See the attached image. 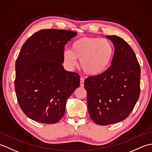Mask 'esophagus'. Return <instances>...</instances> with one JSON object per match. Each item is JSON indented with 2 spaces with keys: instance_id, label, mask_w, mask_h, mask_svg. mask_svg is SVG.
I'll list each match as a JSON object with an SVG mask.
<instances>
[{
  "instance_id": "esophagus-1",
  "label": "esophagus",
  "mask_w": 152,
  "mask_h": 152,
  "mask_svg": "<svg viewBox=\"0 0 152 152\" xmlns=\"http://www.w3.org/2000/svg\"><path fill=\"white\" fill-rule=\"evenodd\" d=\"M84 86V80H83V78H80V86L83 87Z\"/></svg>"
}]
</instances>
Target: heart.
<instances>
[{"label": "heart", "mask_w": 152, "mask_h": 152, "mask_svg": "<svg viewBox=\"0 0 152 152\" xmlns=\"http://www.w3.org/2000/svg\"><path fill=\"white\" fill-rule=\"evenodd\" d=\"M114 49L110 41L95 37H82L72 45V50L63 52L64 64L72 69L80 61L83 72L88 75L96 76L104 72L112 61Z\"/></svg>", "instance_id": "heart-1"}]
</instances>
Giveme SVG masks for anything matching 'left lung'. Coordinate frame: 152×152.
Masks as SVG:
<instances>
[{
    "label": "left lung",
    "instance_id": "left-lung-1",
    "mask_svg": "<svg viewBox=\"0 0 152 152\" xmlns=\"http://www.w3.org/2000/svg\"><path fill=\"white\" fill-rule=\"evenodd\" d=\"M114 46L112 65L84 82L90 117L96 124L108 125L127 118L139 98L140 66L136 55L121 38L106 36Z\"/></svg>",
    "mask_w": 152,
    "mask_h": 152
}]
</instances>
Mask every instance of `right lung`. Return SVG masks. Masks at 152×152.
<instances>
[{"label": "right lung", "mask_w": 152, "mask_h": 152, "mask_svg": "<svg viewBox=\"0 0 152 152\" xmlns=\"http://www.w3.org/2000/svg\"><path fill=\"white\" fill-rule=\"evenodd\" d=\"M76 34L42 29L23 45L15 62V90L22 111L35 121L57 123L65 112L68 98L80 86L78 74L62 65L64 46Z\"/></svg>", "instance_id": "right-lung-1"}]
</instances>
